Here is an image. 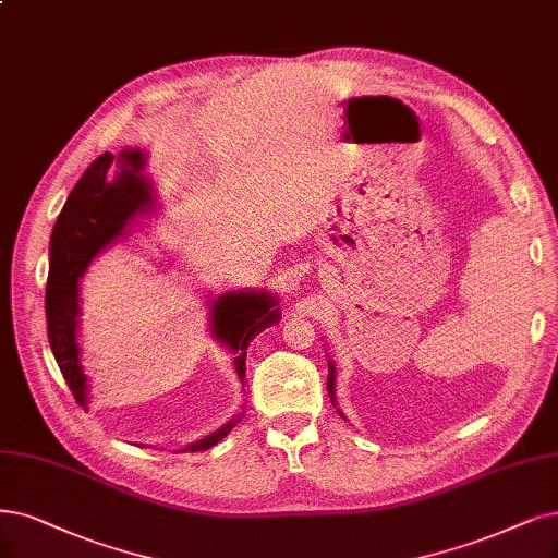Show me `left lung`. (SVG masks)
Instances as JSON below:
<instances>
[{
  "label": "left lung",
  "instance_id": "1",
  "mask_svg": "<svg viewBox=\"0 0 558 558\" xmlns=\"http://www.w3.org/2000/svg\"><path fill=\"white\" fill-rule=\"evenodd\" d=\"M326 388H328V398H331L333 407L338 409V402H336V365H333L331 359H328V381H326ZM338 414L342 416L340 409H338Z\"/></svg>",
  "mask_w": 558,
  "mask_h": 558
}]
</instances>
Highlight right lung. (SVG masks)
Here are the masks:
<instances>
[{
    "instance_id": "obj_1",
    "label": "right lung",
    "mask_w": 558,
    "mask_h": 558,
    "mask_svg": "<svg viewBox=\"0 0 558 558\" xmlns=\"http://www.w3.org/2000/svg\"><path fill=\"white\" fill-rule=\"evenodd\" d=\"M147 168V151L123 149L119 156H98L71 191L50 236V274L46 287V319L50 349L75 400L87 407L89 377L82 365L80 328V278L87 266L121 236L131 234L156 211V191ZM209 331L216 342L234 354V369L245 390L247 344L264 328L280 322L278 299L266 290L225 292L209 299ZM243 414L232 416L222 427L179 452H199L222 441Z\"/></svg>"
}]
</instances>
